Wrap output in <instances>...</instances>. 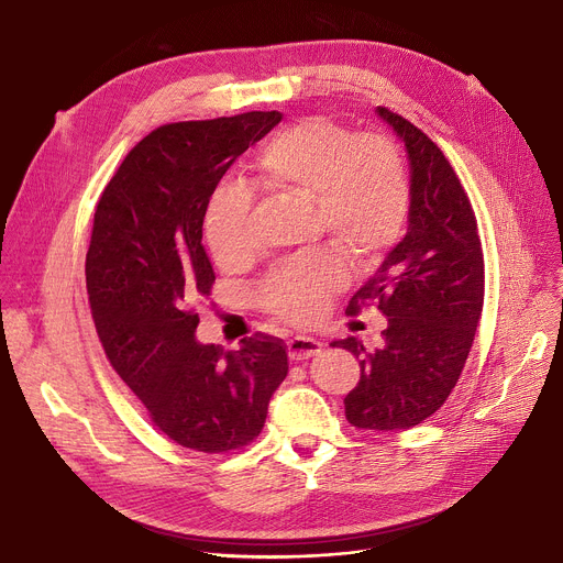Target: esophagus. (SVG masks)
Listing matches in <instances>:
<instances>
[{"label": "esophagus", "mask_w": 563, "mask_h": 563, "mask_svg": "<svg viewBox=\"0 0 563 563\" xmlns=\"http://www.w3.org/2000/svg\"><path fill=\"white\" fill-rule=\"evenodd\" d=\"M321 343L312 336H294L287 341V350H289V360L294 362H302V360H310V356L321 352Z\"/></svg>", "instance_id": "obj_1"}]
</instances>
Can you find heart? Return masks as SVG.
Here are the masks:
<instances>
[{
	"mask_svg": "<svg viewBox=\"0 0 563 563\" xmlns=\"http://www.w3.org/2000/svg\"><path fill=\"white\" fill-rule=\"evenodd\" d=\"M251 181L312 203V235H328L364 267L377 265L401 238L413 203L401 147L386 134L362 132L328 117H305L265 141L251 162ZM255 195L224 181L203 211V235L224 267L251 258ZM347 283L335 246H317L276 267L258 287L263 310L285 323L312 321Z\"/></svg>",
	"mask_w": 563,
	"mask_h": 563,
	"instance_id": "obj_1",
	"label": "heart"
}]
</instances>
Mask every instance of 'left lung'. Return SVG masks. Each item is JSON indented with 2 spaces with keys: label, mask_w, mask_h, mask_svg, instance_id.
<instances>
[{
  "label": "left lung",
  "mask_w": 563,
  "mask_h": 563,
  "mask_svg": "<svg viewBox=\"0 0 563 563\" xmlns=\"http://www.w3.org/2000/svg\"><path fill=\"white\" fill-rule=\"evenodd\" d=\"M408 150L413 203L404 240L356 291L347 317L377 305L388 325L366 350L347 336L332 345L360 360L362 377L345 395L356 429H411L446 401L465 368L483 312L485 261L472 201L444 152L411 121L377 108Z\"/></svg>",
  "instance_id": "obj_1"
}]
</instances>
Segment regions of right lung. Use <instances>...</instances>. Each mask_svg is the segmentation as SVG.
I'll use <instances>...</instances> for the list:
<instances>
[{
	"label": "right lung",
	"mask_w": 563,
	"mask_h": 563,
	"mask_svg": "<svg viewBox=\"0 0 563 563\" xmlns=\"http://www.w3.org/2000/svg\"><path fill=\"white\" fill-rule=\"evenodd\" d=\"M283 119L244 112L152 130L100 192L85 280L110 366L173 442L229 453L258 438L287 377L283 339L255 332L240 350L195 341L192 302L216 272L201 244L207 201L229 166Z\"/></svg>",
	"instance_id": "add662e5"
}]
</instances>
